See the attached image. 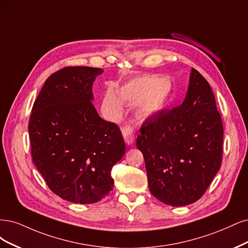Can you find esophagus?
I'll return each mask as SVG.
<instances>
[{
	"label": "esophagus",
	"instance_id": "1",
	"mask_svg": "<svg viewBox=\"0 0 248 248\" xmlns=\"http://www.w3.org/2000/svg\"><path fill=\"white\" fill-rule=\"evenodd\" d=\"M122 133L124 136V139L125 141L126 144H132L135 140V135H134V131L130 125H124L122 127Z\"/></svg>",
	"mask_w": 248,
	"mask_h": 248
}]
</instances>
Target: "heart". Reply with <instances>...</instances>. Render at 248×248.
Wrapping results in <instances>:
<instances>
[{
  "mask_svg": "<svg viewBox=\"0 0 248 248\" xmlns=\"http://www.w3.org/2000/svg\"><path fill=\"white\" fill-rule=\"evenodd\" d=\"M172 93L170 80L158 75H144L133 79L121 87L119 93L109 90L104 98V108L111 115L123 111V103L137 108L138 114L147 118L166 107Z\"/></svg>",
  "mask_w": 248,
  "mask_h": 248,
  "instance_id": "heart-1",
  "label": "heart"
}]
</instances>
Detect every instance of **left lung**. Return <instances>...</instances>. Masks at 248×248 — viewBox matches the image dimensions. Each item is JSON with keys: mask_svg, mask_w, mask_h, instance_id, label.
I'll return each mask as SVG.
<instances>
[{"mask_svg": "<svg viewBox=\"0 0 248 248\" xmlns=\"http://www.w3.org/2000/svg\"><path fill=\"white\" fill-rule=\"evenodd\" d=\"M222 140L213 92L193 68L181 105L146 119L137 137L151 195L174 207L198 201L219 169Z\"/></svg>", "mask_w": 248, "mask_h": 248, "instance_id": "8db88e82", "label": "left lung"}]
</instances>
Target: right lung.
Returning <instances> with one entry per match:
<instances>
[{"instance_id":"obj_1","label":"right lung","mask_w":248,"mask_h":248,"mask_svg":"<svg viewBox=\"0 0 248 248\" xmlns=\"http://www.w3.org/2000/svg\"><path fill=\"white\" fill-rule=\"evenodd\" d=\"M100 68L66 67L51 74L29 121L31 154L46 185L63 200L92 204L110 194L113 166L125 144L114 123L95 111L92 86Z\"/></svg>"}]
</instances>
